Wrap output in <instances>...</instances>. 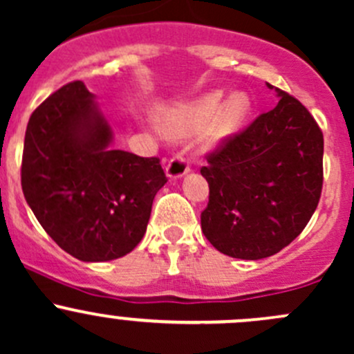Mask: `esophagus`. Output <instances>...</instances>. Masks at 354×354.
I'll return each mask as SVG.
<instances>
[{
    "instance_id": "obj_1",
    "label": "esophagus",
    "mask_w": 354,
    "mask_h": 354,
    "mask_svg": "<svg viewBox=\"0 0 354 354\" xmlns=\"http://www.w3.org/2000/svg\"><path fill=\"white\" fill-rule=\"evenodd\" d=\"M188 171H190V164H188V160L181 156L173 157V159L166 164V176L169 178V180L183 178Z\"/></svg>"
}]
</instances>
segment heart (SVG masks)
Segmentation results:
<instances>
[{"label": "heart", "mask_w": 354, "mask_h": 354, "mask_svg": "<svg viewBox=\"0 0 354 354\" xmlns=\"http://www.w3.org/2000/svg\"><path fill=\"white\" fill-rule=\"evenodd\" d=\"M210 91L202 97L180 106H160L154 113L156 128L171 140H185L205 131L210 144H221L240 133L255 109L246 91Z\"/></svg>", "instance_id": "heart-1"}]
</instances>
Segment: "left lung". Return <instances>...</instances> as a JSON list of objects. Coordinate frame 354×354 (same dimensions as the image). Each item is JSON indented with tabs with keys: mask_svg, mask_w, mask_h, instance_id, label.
Wrapping results in <instances>:
<instances>
[{
	"mask_svg": "<svg viewBox=\"0 0 354 354\" xmlns=\"http://www.w3.org/2000/svg\"><path fill=\"white\" fill-rule=\"evenodd\" d=\"M267 87L279 97L276 108L207 157L200 169L210 190L202 231L233 259L260 260L281 252L305 230L322 192L319 124L301 102Z\"/></svg>",
	"mask_w": 354,
	"mask_h": 354,
	"instance_id": "1",
	"label": "left lung"
}]
</instances>
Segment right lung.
Segmentation results:
<instances>
[{
	"instance_id": "1",
	"label": "right lung",
	"mask_w": 354,
	"mask_h": 354,
	"mask_svg": "<svg viewBox=\"0 0 354 354\" xmlns=\"http://www.w3.org/2000/svg\"><path fill=\"white\" fill-rule=\"evenodd\" d=\"M113 128L84 82L63 85L28 120L22 190L66 253L108 262L135 248L166 183L157 157L113 149Z\"/></svg>"
}]
</instances>
